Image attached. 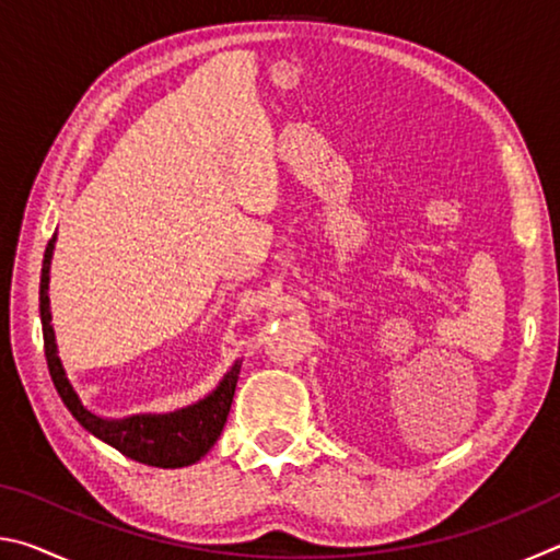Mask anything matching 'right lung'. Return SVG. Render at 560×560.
Listing matches in <instances>:
<instances>
[{
    "mask_svg": "<svg viewBox=\"0 0 560 560\" xmlns=\"http://www.w3.org/2000/svg\"><path fill=\"white\" fill-rule=\"evenodd\" d=\"M56 234L51 236L49 246L44 252L42 264V283H39V316H42V334H44V353L46 365H49L51 381L56 393L75 417V422L83 430L91 432L93 438L110 444L126 457L136 459L148 467L177 469L189 467L200 462L207 452L214 447L224 430L226 415H230L232 397L240 381L242 360H234L230 371L212 393H207L202 400L187 407H179L173 412H138L128 417H103L89 410L83 405L81 395L71 385L69 375L59 355V343H56V330L51 324V299H49V281H51V259H54Z\"/></svg>",
    "mask_w": 560,
    "mask_h": 560,
    "instance_id": "obj_1",
    "label": "right lung"
}]
</instances>
